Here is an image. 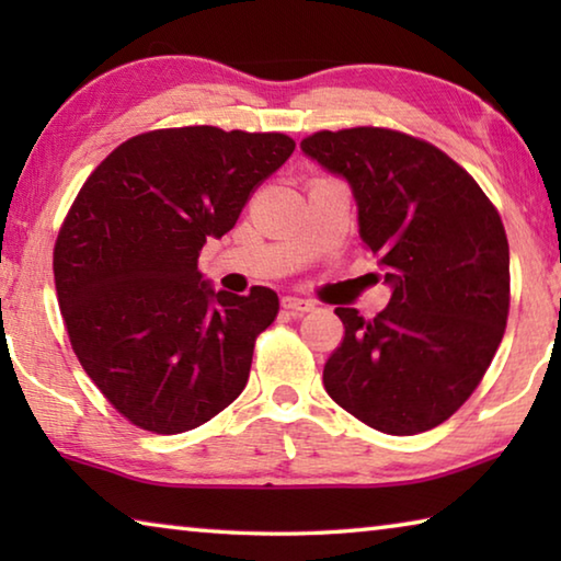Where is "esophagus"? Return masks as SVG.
Here are the masks:
<instances>
[{
    "instance_id": "1",
    "label": "esophagus",
    "mask_w": 561,
    "mask_h": 561,
    "mask_svg": "<svg viewBox=\"0 0 561 561\" xmlns=\"http://www.w3.org/2000/svg\"><path fill=\"white\" fill-rule=\"evenodd\" d=\"M282 307L291 311V314H307V311H314L317 309V301L311 299H301V297H284L282 299Z\"/></svg>"
}]
</instances>
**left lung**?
I'll return each instance as SVG.
<instances>
[{"instance_id":"left-lung-1","label":"left lung","mask_w":561,"mask_h":561,"mask_svg":"<svg viewBox=\"0 0 561 561\" xmlns=\"http://www.w3.org/2000/svg\"><path fill=\"white\" fill-rule=\"evenodd\" d=\"M301 150L348 180L360 240L393 287L374 319L336 309L344 341L324 366L327 393L381 433L431 431L472 396L505 334L500 213L468 170L401 130H319Z\"/></svg>"}]
</instances>
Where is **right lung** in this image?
Masks as SVG:
<instances>
[{
  "label": "right lung",
  "mask_w": 561,
  "mask_h": 561,
  "mask_svg": "<svg viewBox=\"0 0 561 561\" xmlns=\"http://www.w3.org/2000/svg\"><path fill=\"white\" fill-rule=\"evenodd\" d=\"M294 148L284 133L148 130L103 158L66 213L54 282L71 348L138 428L193 431L247 386L279 299L213 291L197 257Z\"/></svg>",
  "instance_id": "right-lung-1"
}]
</instances>
